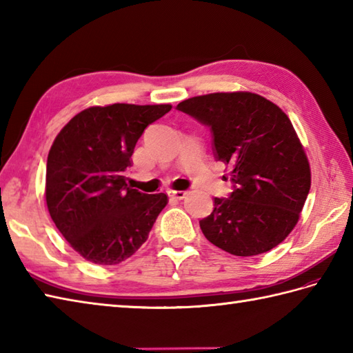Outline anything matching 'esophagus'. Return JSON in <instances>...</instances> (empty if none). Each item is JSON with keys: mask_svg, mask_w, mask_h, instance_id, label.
Listing matches in <instances>:
<instances>
[{"mask_svg": "<svg viewBox=\"0 0 353 353\" xmlns=\"http://www.w3.org/2000/svg\"><path fill=\"white\" fill-rule=\"evenodd\" d=\"M168 196L176 199V200H183L186 196V191H174V190H170L168 191Z\"/></svg>", "mask_w": 353, "mask_h": 353, "instance_id": "esophagus-1", "label": "esophagus"}]
</instances>
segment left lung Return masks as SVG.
Here are the masks:
<instances>
[{"instance_id":"left-lung-1","label":"left lung","mask_w":353,"mask_h":353,"mask_svg":"<svg viewBox=\"0 0 353 353\" xmlns=\"http://www.w3.org/2000/svg\"><path fill=\"white\" fill-rule=\"evenodd\" d=\"M177 109L209 125L216 161L228 165L234 192L214 199L200 220L208 241L235 256H254L294 229L311 188L310 162L290 118L253 92L192 97Z\"/></svg>"}]
</instances>
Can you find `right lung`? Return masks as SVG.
Masks as SVG:
<instances>
[{
	"label": "right lung",
	"mask_w": 353,
	"mask_h": 353,
	"mask_svg": "<svg viewBox=\"0 0 353 353\" xmlns=\"http://www.w3.org/2000/svg\"><path fill=\"white\" fill-rule=\"evenodd\" d=\"M171 104L92 106L59 132L47 161L45 200L56 228L86 261L115 265L147 241L167 194L125 183L141 134Z\"/></svg>",
	"instance_id": "add662e5"
}]
</instances>
